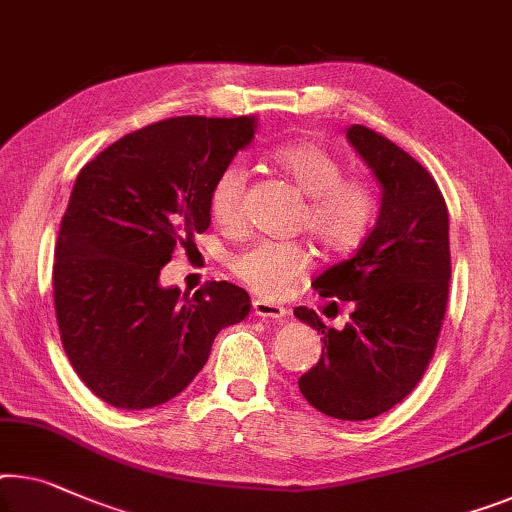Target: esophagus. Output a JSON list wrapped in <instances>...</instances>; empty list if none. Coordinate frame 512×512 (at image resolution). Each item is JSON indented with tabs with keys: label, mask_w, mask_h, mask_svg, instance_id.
<instances>
[{
	"label": "esophagus",
	"mask_w": 512,
	"mask_h": 512,
	"mask_svg": "<svg viewBox=\"0 0 512 512\" xmlns=\"http://www.w3.org/2000/svg\"><path fill=\"white\" fill-rule=\"evenodd\" d=\"M253 310H255L257 317L276 319V322H280V319L287 317V310L282 308V305L271 303V301H264V299H257V301L253 303Z\"/></svg>",
	"instance_id": "obj_1"
}]
</instances>
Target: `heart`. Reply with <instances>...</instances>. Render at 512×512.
Masks as SVG:
<instances>
[{
  "label": "heart",
  "mask_w": 512,
  "mask_h": 512,
  "mask_svg": "<svg viewBox=\"0 0 512 512\" xmlns=\"http://www.w3.org/2000/svg\"><path fill=\"white\" fill-rule=\"evenodd\" d=\"M271 163L308 197L299 227L331 253H349L375 230L381 200L375 183L347 174V163L315 140L282 142L271 151ZM248 170L234 160L213 181L209 209L213 220L234 230L243 220ZM230 271L264 299L292 292L310 271V253L303 243L257 241L230 257Z\"/></svg>",
  "instance_id": "heart-1"
}]
</instances>
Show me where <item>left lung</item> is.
<instances>
[{
  "mask_svg": "<svg viewBox=\"0 0 512 512\" xmlns=\"http://www.w3.org/2000/svg\"><path fill=\"white\" fill-rule=\"evenodd\" d=\"M349 142L381 183L375 230L312 287L331 305H352L345 329L315 310L294 315L322 331V358L299 379L303 398L340 421H368L418 386L446 317L451 246L448 209L432 174L372 128L354 124Z\"/></svg>",
  "mask_w": 512,
  "mask_h": 512,
  "instance_id": "left-lung-1",
  "label": "left lung"
}]
</instances>
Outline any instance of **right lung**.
Here are the masks:
<instances>
[{
  "label": "right lung",
  "mask_w": 512,
  "mask_h": 512,
  "mask_svg": "<svg viewBox=\"0 0 512 512\" xmlns=\"http://www.w3.org/2000/svg\"><path fill=\"white\" fill-rule=\"evenodd\" d=\"M253 137V117H172L124 135L75 179L52 266L55 315L75 375L112 407L172 400L218 331L250 312L246 289L227 280L181 296L158 276L207 232L213 181Z\"/></svg>",
  "instance_id": "add662e5"
}]
</instances>
